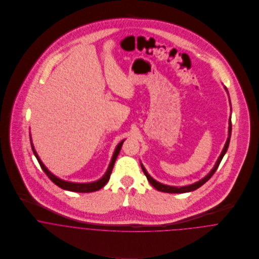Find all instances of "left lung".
<instances>
[{
	"label": "left lung",
	"instance_id": "obj_1",
	"mask_svg": "<svg viewBox=\"0 0 259 259\" xmlns=\"http://www.w3.org/2000/svg\"><path fill=\"white\" fill-rule=\"evenodd\" d=\"M224 89H225V91L227 92L226 87H224ZM227 94H228V92H227ZM229 102H230V101H229ZM228 124H229V126H228V138H227V141H226V143H225V145H224V148L222 149V153H221L219 159L217 160V162H215L213 168L209 171V174H208L207 176H205V177H204L203 179H201L199 182H196V183H194V184H192V185L180 186V187H179V186H170V185H162V184L156 182L155 180H153V179L148 175L147 169L145 168V166L141 163L142 169H143L144 174L146 175V177H147L149 184L152 185L154 188H156L158 191L167 192V193H185V192H189V191H193V190L199 188L201 185H204V184L214 175V172L217 171V169H218V167H219V165H220V163H221V161H222V157L224 156V154H225V152H226V150H227V148H228V146H229L230 136H231V115H230V117H229Z\"/></svg>",
	"mask_w": 259,
	"mask_h": 259
}]
</instances>
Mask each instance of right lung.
Masks as SVG:
<instances>
[{
  "instance_id": "1",
  "label": "right lung",
  "mask_w": 259,
  "mask_h": 259,
  "mask_svg": "<svg viewBox=\"0 0 259 259\" xmlns=\"http://www.w3.org/2000/svg\"><path fill=\"white\" fill-rule=\"evenodd\" d=\"M31 138V136H30ZM32 141V140H31ZM124 140L121 141L114 149V152L112 154V157H111V162H110V165L108 167V170L106 171V174L104 175V177L102 179H100L99 181L97 182H93V183H87V184H77V183H71V182H66V181H63L61 179H59L58 177L54 176L46 166L45 164L41 162V160L39 159L38 155H37V151L35 150L34 148V145L33 143H31V146H32V149H33V152L35 154V156L37 157V161L41 167V169L45 171V174L49 177V179L55 184V185H58L59 187L63 188V189H66V190H69V191H74V192H93V191H97L99 189H101L102 187H104L105 185H107V183L109 182L110 180V177H111V170L113 168V165H114V162H115V159L120 151V148L121 146L123 144Z\"/></svg>"
}]
</instances>
